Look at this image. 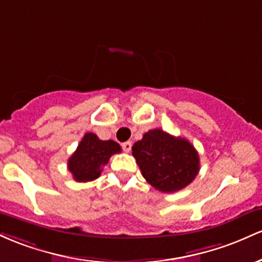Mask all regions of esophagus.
Here are the masks:
<instances>
[{
	"instance_id": "obj_1",
	"label": "esophagus",
	"mask_w": 262,
	"mask_h": 262,
	"mask_svg": "<svg viewBox=\"0 0 262 262\" xmlns=\"http://www.w3.org/2000/svg\"><path fill=\"white\" fill-rule=\"evenodd\" d=\"M131 147H132L131 141H127V142H123L122 143V149L125 152H130L131 151Z\"/></svg>"
}]
</instances>
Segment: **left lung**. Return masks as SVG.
Returning <instances> with one entry per match:
<instances>
[{"label": "left lung", "mask_w": 262, "mask_h": 262, "mask_svg": "<svg viewBox=\"0 0 262 262\" xmlns=\"http://www.w3.org/2000/svg\"><path fill=\"white\" fill-rule=\"evenodd\" d=\"M143 178L163 193H173L192 183L199 172V155L186 139L161 128L149 130L132 146Z\"/></svg>", "instance_id": "obj_1"}]
</instances>
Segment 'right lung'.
Masks as SVG:
<instances>
[{
  "label": "right lung",
  "instance_id": "add662e5",
  "mask_svg": "<svg viewBox=\"0 0 262 262\" xmlns=\"http://www.w3.org/2000/svg\"><path fill=\"white\" fill-rule=\"evenodd\" d=\"M120 152L121 147L115 141H102L93 132H88L68 160V169L76 182L94 181L100 177L111 156Z\"/></svg>",
  "mask_w": 262,
  "mask_h": 262
}]
</instances>
